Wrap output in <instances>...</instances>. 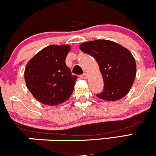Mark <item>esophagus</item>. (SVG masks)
I'll list each match as a JSON object with an SVG mask.
<instances>
[{
    "instance_id": "esophagus-1",
    "label": "esophagus",
    "mask_w": 156,
    "mask_h": 156,
    "mask_svg": "<svg viewBox=\"0 0 156 156\" xmlns=\"http://www.w3.org/2000/svg\"><path fill=\"white\" fill-rule=\"evenodd\" d=\"M80 77V78H82V79H87L88 76H87V73H83V74L81 75Z\"/></svg>"
}]
</instances>
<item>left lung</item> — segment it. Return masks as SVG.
<instances>
[{"label": "left lung", "instance_id": "1", "mask_svg": "<svg viewBox=\"0 0 156 156\" xmlns=\"http://www.w3.org/2000/svg\"><path fill=\"white\" fill-rule=\"evenodd\" d=\"M80 51L98 62L104 89L96 94L106 101H119L129 92L136 74V64L129 50L117 42L97 39L80 44Z\"/></svg>", "mask_w": 156, "mask_h": 156}]
</instances>
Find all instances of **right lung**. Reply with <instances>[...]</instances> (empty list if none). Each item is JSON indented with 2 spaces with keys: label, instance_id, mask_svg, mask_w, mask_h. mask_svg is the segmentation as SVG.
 <instances>
[{
  "label": "right lung",
  "instance_id": "add662e5",
  "mask_svg": "<svg viewBox=\"0 0 156 156\" xmlns=\"http://www.w3.org/2000/svg\"><path fill=\"white\" fill-rule=\"evenodd\" d=\"M70 49L68 44L49 45L27 64L24 73L27 88L40 103L57 105L70 98L78 78L65 63Z\"/></svg>",
  "mask_w": 156,
  "mask_h": 156
}]
</instances>
